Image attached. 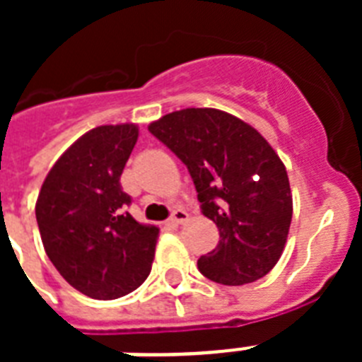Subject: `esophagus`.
I'll list each match as a JSON object with an SVG mask.
<instances>
[{
    "label": "esophagus",
    "instance_id": "obj_1",
    "mask_svg": "<svg viewBox=\"0 0 362 362\" xmlns=\"http://www.w3.org/2000/svg\"><path fill=\"white\" fill-rule=\"evenodd\" d=\"M187 218H189V216H187L186 210L176 209L175 212H173V216H170L169 221H170V223H173V226H182V223H186Z\"/></svg>",
    "mask_w": 362,
    "mask_h": 362
}]
</instances>
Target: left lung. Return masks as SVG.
Masks as SVG:
<instances>
[{
	"mask_svg": "<svg viewBox=\"0 0 362 362\" xmlns=\"http://www.w3.org/2000/svg\"><path fill=\"white\" fill-rule=\"evenodd\" d=\"M186 165L203 214L220 229L218 246L201 255V274L244 286L278 263L291 226L286 165L257 129L218 109H184L148 125Z\"/></svg>",
	"mask_w": 362,
	"mask_h": 362,
	"instance_id": "left-lung-1",
	"label": "left lung"
}]
</instances>
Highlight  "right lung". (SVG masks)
I'll return each instance as SVG.
<instances>
[{"label":"right lung","instance_id":"right-lung-1","mask_svg":"<svg viewBox=\"0 0 362 362\" xmlns=\"http://www.w3.org/2000/svg\"><path fill=\"white\" fill-rule=\"evenodd\" d=\"M139 139L135 124L99 125L54 163L35 216L48 259L76 291L112 300L135 291L152 270L159 229L125 212L120 176Z\"/></svg>","mask_w":362,"mask_h":362}]
</instances>
